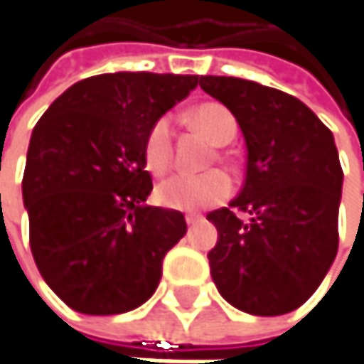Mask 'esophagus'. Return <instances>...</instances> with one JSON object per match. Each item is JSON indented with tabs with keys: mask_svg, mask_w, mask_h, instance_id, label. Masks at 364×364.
Listing matches in <instances>:
<instances>
[{
	"mask_svg": "<svg viewBox=\"0 0 364 364\" xmlns=\"http://www.w3.org/2000/svg\"><path fill=\"white\" fill-rule=\"evenodd\" d=\"M200 220H202V216H193V214H187V216H185V223H187L189 226L198 225Z\"/></svg>",
	"mask_w": 364,
	"mask_h": 364,
	"instance_id": "obj_1",
	"label": "esophagus"
}]
</instances>
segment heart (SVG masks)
I'll list each match as a JSON object with an SVG mask.
<instances>
[{
  "instance_id": "b5f03b06",
  "label": "heart",
  "mask_w": 364,
  "mask_h": 364,
  "mask_svg": "<svg viewBox=\"0 0 364 364\" xmlns=\"http://www.w3.org/2000/svg\"><path fill=\"white\" fill-rule=\"evenodd\" d=\"M189 121L214 144L223 146L237 136V121L232 113L218 102H203L189 111ZM146 164L152 173H162L173 159V129L171 121L161 117L148 132L144 146ZM232 191L230 177L223 171H208L200 175L175 173L159 183L156 200L171 210H198L223 202Z\"/></svg>"
}]
</instances>
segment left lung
<instances>
[{
  "label": "left lung",
  "instance_id": "obj_1",
  "mask_svg": "<svg viewBox=\"0 0 364 364\" xmlns=\"http://www.w3.org/2000/svg\"><path fill=\"white\" fill-rule=\"evenodd\" d=\"M200 86L235 115L247 146L241 193L208 214L218 230L208 253L212 280L232 307L251 315L299 309L338 253L344 175L333 136L282 90L226 75H202Z\"/></svg>",
  "mask_w": 364,
  "mask_h": 364
}]
</instances>
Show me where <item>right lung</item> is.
<instances>
[{"instance_id": "obj_1", "label": "right lung", "mask_w": 364, "mask_h": 364, "mask_svg": "<svg viewBox=\"0 0 364 364\" xmlns=\"http://www.w3.org/2000/svg\"><path fill=\"white\" fill-rule=\"evenodd\" d=\"M200 75L117 72L70 86L34 125L22 198L36 267L77 313L117 315L159 287L181 212L146 205L150 127Z\"/></svg>"}]
</instances>
